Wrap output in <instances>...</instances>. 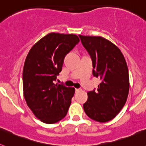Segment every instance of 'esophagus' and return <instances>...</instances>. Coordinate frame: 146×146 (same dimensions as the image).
Returning a JSON list of instances; mask_svg holds the SVG:
<instances>
[{"instance_id": "obj_1", "label": "esophagus", "mask_w": 146, "mask_h": 146, "mask_svg": "<svg viewBox=\"0 0 146 146\" xmlns=\"http://www.w3.org/2000/svg\"><path fill=\"white\" fill-rule=\"evenodd\" d=\"M79 91H80V89H77V88L75 89V92H76V93L79 92Z\"/></svg>"}]
</instances>
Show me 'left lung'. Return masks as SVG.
Masks as SVG:
<instances>
[{"label":"left lung","mask_w":146,"mask_h":146,"mask_svg":"<svg viewBox=\"0 0 146 146\" xmlns=\"http://www.w3.org/2000/svg\"><path fill=\"white\" fill-rule=\"evenodd\" d=\"M79 36L92 58L93 74L102 81L96 91L87 93L85 113L94 121L108 122L119 113L128 97L127 64L120 49L109 40L102 36Z\"/></svg>","instance_id":"left-lung-1"}]
</instances>
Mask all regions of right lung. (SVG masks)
Returning a JSON list of instances; mask_svg holds the SVG:
<instances>
[{
  "mask_svg": "<svg viewBox=\"0 0 146 146\" xmlns=\"http://www.w3.org/2000/svg\"><path fill=\"white\" fill-rule=\"evenodd\" d=\"M80 42L77 35L50 33L30 50L23 72V94L28 108L45 123L66 115L75 89L55 84L64 58Z\"/></svg>",
  "mask_w": 146,
  "mask_h": 146,
  "instance_id": "obj_1",
  "label": "right lung"
}]
</instances>
